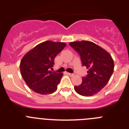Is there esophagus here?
<instances>
[{"mask_svg":"<svg viewBox=\"0 0 129 129\" xmlns=\"http://www.w3.org/2000/svg\"><path fill=\"white\" fill-rule=\"evenodd\" d=\"M67 74L68 75V76H74V74H71V73L67 72Z\"/></svg>","mask_w":129,"mask_h":129,"instance_id":"1","label":"esophagus"}]
</instances>
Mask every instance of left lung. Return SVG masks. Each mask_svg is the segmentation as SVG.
Returning <instances> with one entry per match:
<instances>
[{"instance_id":"1","label":"left lung","mask_w":129,"mask_h":129,"mask_svg":"<svg viewBox=\"0 0 129 129\" xmlns=\"http://www.w3.org/2000/svg\"><path fill=\"white\" fill-rule=\"evenodd\" d=\"M69 44L80 55L83 66L88 69L81 84L74 86L75 90L83 96L95 95L110 80L114 68L113 59L105 49L92 42L75 41Z\"/></svg>"}]
</instances>
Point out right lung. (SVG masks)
<instances>
[{
	"instance_id": "1",
	"label": "right lung",
	"mask_w": 129,
	"mask_h": 129,
	"mask_svg": "<svg viewBox=\"0 0 129 129\" xmlns=\"http://www.w3.org/2000/svg\"><path fill=\"white\" fill-rule=\"evenodd\" d=\"M67 44L47 41L40 43L26 53L20 63V74L30 89L42 95L56 90L62 73L50 71L57 55Z\"/></svg>"
}]
</instances>
